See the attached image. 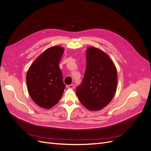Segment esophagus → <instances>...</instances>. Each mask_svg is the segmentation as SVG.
I'll return each instance as SVG.
<instances>
[{
    "mask_svg": "<svg viewBox=\"0 0 151 151\" xmlns=\"http://www.w3.org/2000/svg\"><path fill=\"white\" fill-rule=\"evenodd\" d=\"M67 87V88H68V89H74V84H70V85H68Z\"/></svg>",
    "mask_w": 151,
    "mask_h": 151,
    "instance_id": "34e87169",
    "label": "esophagus"
}]
</instances>
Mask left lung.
<instances>
[{
	"label": "left lung",
	"mask_w": 151,
	"mask_h": 151,
	"mask_svg": "<svg viewBox=\"0 0 151 151\" xmlns=\"http://www.w3.org/2000/svg\"><path fill=\"white\" fill-rule=\"evenodd\" d=\"M86 69L76 88L79 101L89 110H99L111 101L117 86V72L111 59L94 47L86 51Z\"/></svg>",
	"instance_id": "8db88e82"
}]
</instances>
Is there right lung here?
<instances>
[{
	"mask_svg": "<svg viewBox=\"0 0 151 151\" xmlns=\"http://www.w3.org/2000/svg\"><path fill=\"white\" fill-rule=\"evenodd\" d=\"M63 53L60 47L49 48L36 59L27 73L29 94L33 101L42 108L49 109L56 104L65 88L59 67Z\"/></svg>",
	"mask_w": 151,
	"mask_h": 151,
	"instance_id": "add662e5",
	"label": "right lung"
}]
</instances>
